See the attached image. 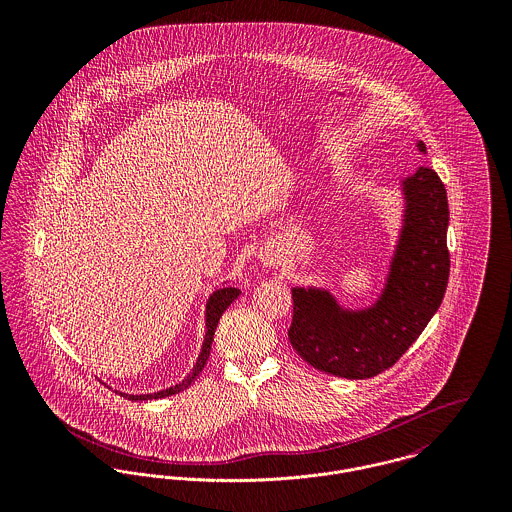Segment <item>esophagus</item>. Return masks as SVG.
Masks as SVG:
<instances>
[{
	"label": "esophagus",
	"mask_w": 512,
	"mask_h": 512,
	"mask_svg": "<svg viewBox=\"0 0 512 512\" xmlns=\"http://www.w3.org/2000/svg\"><path fill=\"white\" fill-rule=\"evenodd\" d=\"M262 262L266 264V266H274L276 264V258L272 256V252H268V254H264V258H262Z\"/></svg>",
	"instance_id": "1"
}]
</instances>
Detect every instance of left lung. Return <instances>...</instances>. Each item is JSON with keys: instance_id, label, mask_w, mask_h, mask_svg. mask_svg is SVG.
I'll return each instance as SVG.
<instances>
[{"instance_id": "1", "label": "left lung", "mask_w": 512, "mask_h": 512, "mask_svg": "<svg viewBox=\"0 0 512 512\" xmlns=\"http://www.w3.org/2000/svg\"><path fill=\"white\" fill-rule=\"evenodd\" d=\"M416 149L426 153L424 142ZM398 191V234L382 288L368 305H343L327 286L292 288L290 343L321 372L349 380L376 376L408 351L441 305L449 278L445 187L434 169L420 167Z\"/></svg>"}]
</instances>
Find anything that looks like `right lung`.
I'll return each mask as SVG.
<instances>
[{
  "instance_id": "obj_1",
  "label": "right lung",
  "mask_w": 512,
  "mask_h": 512,
  "mask_svg": "<svg viewBox=\"0 0 512 512\" xmlns=\"http://www.w3.org/2000/svg\"><path fill=\"white\" fill-rule=\"evenodd\" d=\"M240 295V290L236 288H228L226 282H222L219 288H215V292L209 295L207 299V305H205V339H203V347H201V353H199V359L197 363L191 368V372L175 386H169L165 390H159V392H151V394H126V392H120V396L128 398V400H157V398H165V396H173V394H179L183 392L185 388H189L193 384V380L199 376V372L203 370V366L207 365V359H209V353H211V343H213V337H215V329L219 325V319L222 317V313L226 311V307ZM118 392V390H116Z\"/></svg>"
}]
</instances>
